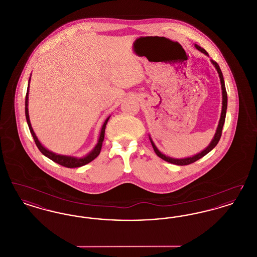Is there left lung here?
Instances as JSON below:
<instances>
[{
  "instance_id": "left-lung-1",
  "label": "left lung",
  "mask_w": 257,
  "mask_h": 257,
  "mask_svg": "<svg viewBox=\"0 0 257 257\" xmlns=\"http://www.w3.org/2000/svg\"><path fill=\"white\" fill-rule=\"evenodd\" d=\"M195 47H196V49L198 50V51H200L201 53L205 54L206 56H209L207 52L203 49V48L199 47V46L196 45V44H195ZM211 62H212L213 65L216 67V69H217V71H218V73H219V77H220V85H221V90H222V109H221V113H220V121H219V125H218V128H217V131H216V133H215V136H214L213 140L211 141L210 145H209L204 150H202L200 153L196 154V155L193 156V157H188V158H183V159H174V158H171V157H169V156H166L165 154H163V153L160 151L159 149L156 147V146H155L154 143H153V141H152L151 138L149 137V140H150V142H151V145H152V147H153V149H154L155 153L157 154V156H159L161 159L165 160L166 162H169V163H171V164H174V165H177V166L190 165V164H192V163H195L197 160L202 158L203 156H205L214 147L218 145V143H219V141H220V136H221V131H222V127H223L224 120H225L226 109H227V93H226V89H225V86H224L223 76H222V73H221V70H220L219 64H218L216 61H213V60H211Z\"/></svg>"
}]
</instances>
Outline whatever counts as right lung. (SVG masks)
Instances as JSON below:
<instances>
[{
	"label": "right lung",
	"mask_w": 257,
	"mask_h": 257,
	"mask_svg": "<svg viewBox=\"0 0 257 257\" xmlns=\"http://www.w3.org/2000/svg\"><path fill=\"white\" fill-rule=\"evenodd\" d=\"M30 80H31V77H30ZM30 80H29V85H28V89H27V94H26V101H25V113H26V119H27V122L29 125V129L31 131V134L33 136L34 140H35V143L37 145V148L40 150V152L46 156L47 158L54 161L55 163L63 166L65 168H79V167H82V166H85L86 164L90 163L92 160L95 159L99 155L100 151H101V148H102V144H103V141H104V137H105V129H106V125L108 123V120L110 119V116L105 120V122L102 126V129H101V132H100V136H99V139H98L97 145L95 146V147L87 154L85 157H82V158H77V157H72V156H66V155H61V154H56L52 151L48 150L47 148L43 147L40 142L38 141L37 136L35 134L33 128H32V125H31V121H30V117H29V110H28V103H29V86H30Z\"/></svg>",
	"instance_id": "1"
}]
</instances>
